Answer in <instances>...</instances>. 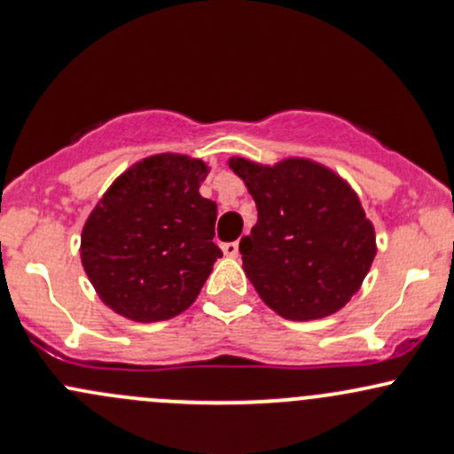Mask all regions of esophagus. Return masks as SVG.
<instances>
[{
    "label": "esophagus",
    "mask_w": 454,
    "mask_h": 454,
    "mask_svg": "<svg viewBox=\"0 0 454 454\" xmlns=\"http://www.w3.org/2000/svg\"><path fill=\"white\" fill-rule=\"evenodd\" d=\"M223 253L227 257H238L240 255V245L238 242H227V245H223Z\"/></svg>",
    "instance_id": "obj_1"
}]
</instances>
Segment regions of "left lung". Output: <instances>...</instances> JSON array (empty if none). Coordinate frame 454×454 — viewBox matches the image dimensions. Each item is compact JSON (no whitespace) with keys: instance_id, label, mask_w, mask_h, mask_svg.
<instances>
[{"instance_id":"left-lung-1","label":"left lung","mask_w":454,"mask_h":454,"mask_svg":"<svg viewBox=\"0 0 454 454\" xmlns=\"http://www.w3.org/2000/svg\"><path fill=\"white\" fill-rule=\"evenodd\" d=\"M229 168L257 206V223L240 240V253L260 299L296 323L342 309L377 255V233L359 194L309 158L260 164L233 155Z\"/></svg>"}]
</instances>
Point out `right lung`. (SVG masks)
Segmentation results:
<instances>
[{
  "mask_svg": "<svg viewBox=\"0 0 454 454\" xmlns=\"http://www.w3.org/2000/svg\"><path fill=\"white\" fill-rule=\"evenodd\" d=\"M209 167L155 153L125 168L82 227L80 257L97 296L123 318L160 323L186 311L223 251L216 203L201 197Z\"/></svg>",
  "mask_w": 454,
  "mask_h": 454,
  "instance_id": "obj_1",
  "label": "right lung"
}]
</instances>
